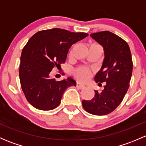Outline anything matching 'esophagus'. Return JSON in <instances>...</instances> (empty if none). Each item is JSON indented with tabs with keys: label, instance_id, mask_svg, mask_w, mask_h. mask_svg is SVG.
<instances>
[{
	"label": "esophagus",
	"instance_id": "1",
	"mask_svg": "<svg viewBox=\"0 0 146 146\" xmlns=\"http://www.w3.org/2000/svg\"><path fill=\"white\" fill-rule=\"evenodd\" d=\"M76 87L78 88L79 89H84V88H85V85H84V84L81 83V82H77V83H76Z\"/></svg>",
	"mask_w": 146,
	"mask_h": 146
}]
</instances>
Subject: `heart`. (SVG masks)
I'll return each instance as SVG.
<instances>
[{"mask_svg":"<svg viewBox=\"0 0 146 146\" xmlns=\"http://www.w3.org/2000/svg\"><path fill=\"white\" fill-rule=\"evenodd\" d=\"M74 74L77 77L78 79L82 80V81H85V80H87L89 78L91 73L90 70H88L86 68L80 67L75 70Z\"/></svg>","mask_w":146,"mask_h":146,"instance_id":"b5f03b06","label":"heart"}]
</instances>
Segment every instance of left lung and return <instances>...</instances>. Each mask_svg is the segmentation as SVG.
<instances>
[{"instance_id":"8db88e82","label":"left lung","mask_w":146,"mask_h":146,"mask_svg":"<svg viewBox=\"0 0 146 146\" xmlns=\"http://www.w3.org/2000/svg\"><path fill=\"white\" fill-rule=\"evenodd\" d=\"M90 36L104 48V58L94 79L105 82L104 90H95L91 100L82 102L83 108L94 115H106L114 111L123 100L129 87L133 70L131 54L128 44L114 33H92Z\"/></svg>"}]
</instances>
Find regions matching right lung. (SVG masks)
<instances>
[{"label": "right lung", "instance_id": "add662e5", "mask_svg": "<svg viewBox=\"0 0 146 146\" xmlns=\"http://www.w3.org/2000/svg\"><path fill=\"white\" fill-rule=\"evenodd\" d=\"M88 35L54 28L39 31L29 39L22 51L19 76L26 99L34 107L54 110L61 103L65 90L76 86L71 77L56 81L50 73L54 67L61 68L70 46Z\"/></svg>", "mask_w": 146, "mask_h": 146}]
</instances>
